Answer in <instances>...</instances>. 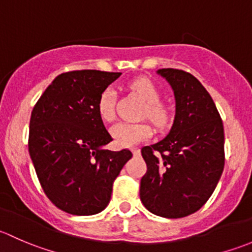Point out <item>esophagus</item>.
Wrapping results in <instances>:
<instances>
[{
	"mask_svg": "<svg viewBox=\"0 0 252 252\" xmlns=\"http://www.w3.org/2000/svg\"><path fill=\"white\" fill-rule=\"evenodd\" d=\"M131 152H133L134 156H139L140 155V150L139 149H131Z\"/></svg>",
	"mask_w": 252,
	"mask_h": 252,
	"instance_id": "obj_1",
	"label": "esophagus"
}]
</instances>
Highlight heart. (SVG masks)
<instances>
[{
  "mask_svg": "<svg viewBox=\"0 0 252 252\" xmlns=\"http://www.w3.org/2000/svg\"><path fill=\"white\" fill-rule=\"evenodd\" d=\"M130 89L147 103L145 116L158 128H164L171 122V111L162 105L161 94L151 80L146 78H139L130 84ZM116 97L117 93L114 88L108 86L101 93L97 102V112L101 119L105 122H112L116 118ZM152 128L147 123H121L114 124L111 128V135L114 142L119 146H133L138 142L145 141L152 136Z\"/></svg>",
  "mask_w": 252,
  "mask_h": 252,
  "instance_id": "b5f03b06",
  "label": "heart"
}]
</instances>
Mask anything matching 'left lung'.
Segmentation results:
<instances>
[{"label":"left lung","mask_w":252,"mask_h":252,"mask_svg":"<svg viewBox=\"0 0 252 252\" xmlns=\"http://www.w3.org/2000/svg\"><path fill=\"white\" fill-rule=\"evenodd\" d=\"M175 116L164 139L141 149L147 172L140 200L151 213L182 218L196 212L215 191L224 168V129L212 97L194 75L162 68Z\"/></svg>","instance_id":"left-lung-1"}]
</instances>
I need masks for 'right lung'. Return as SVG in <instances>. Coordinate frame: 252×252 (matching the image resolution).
<instances>
[{
	"label": "right lung",
	"instance_id": "1",
	"mask_svg": "<svg viewBox=\"0 0 252 252\" xmlns=\"http://www.w3.org/2000/svg\"><path fill=\"white\" fill-rule=\"evenodd\" d=\"M122 73L74 70L47 86L32 112L29 154L48 199L60 210L91 216L107 207L112 185L131 158L110 151L112 141L97 112L101 93Z\"/></svg>",
	"mask_w": 252,
	"mask_h": 252
}]
</instances>
